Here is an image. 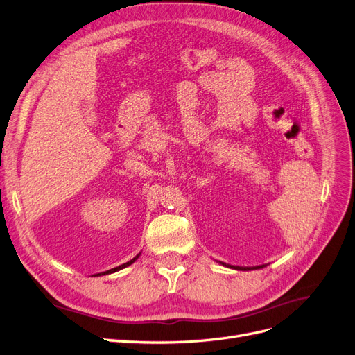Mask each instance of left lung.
<instances>
[{
  "label": "left lung",
  "instance_id": "1",
  "mask_svg": "<svg viewBox=\"0 0 355 355\" xmlns=\"http://www.w3.org/2000/svg\"><path fill=\"white\" fill-rule=\"evenodd\" d=\"M223 266H227V267H232V268H235V270H254V268H263L264 267V264L263 266H255V267H241V266H229V264H225V263H222Z\"/></svg>",
  "mask_w": 355,
  "mask_h": 355
}]
</instances>
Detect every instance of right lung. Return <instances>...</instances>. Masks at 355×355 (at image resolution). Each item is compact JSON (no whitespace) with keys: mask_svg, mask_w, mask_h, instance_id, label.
I'll return each mask as SVG.
<instances>
[{"mask_svg":"<svg viewBox=\"0 0 355 355\" xmlns=\"http://www.w3.org/2000/svg\"><path fill=\"white\" fill-rule=\"evenodd\" d=\"M139 255H141V254H138L137 257H133V259H132L130 261H128V263H125V264H121V266H119V267H114V268H110V270H107V272H104V273H98V275H95V276H104V275H110V273L119 272V270H121V268H125V267H128V266H130V264L135 263V261L138 260V257H139Z\"/></svg>","mask_w":355,"mask_h":355,"instance_id":"add662e5","label":"right lung"}]
</instances>
